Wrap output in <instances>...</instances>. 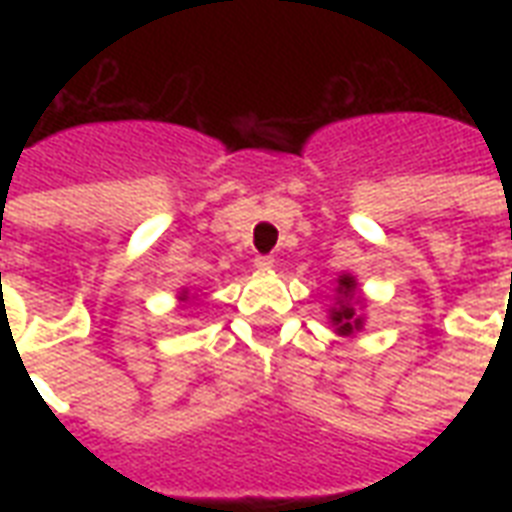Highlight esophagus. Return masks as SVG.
<instances>
[{
  "label": "esophagus",
  "instance_id": "34e87169",
  "mask_svg": "<svg viewBox=\"0 0 512 512\" xmlns=\"http://www.w3.org/2000/svg\"><path fill=\"white\" fill-rule=\"evenodd\" d=\"M255 265H257V268H260V271H271V268H273V257H265V255L255 257Z\"/></svg>",
  "mask_w": 512,
  "mask_h": 512
}]
</instances>
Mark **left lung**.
Segmentation results:
<instances>
[{
    "label": "left lung",
    "instance_id": "left-lung-1",
    "mask_svg": "<svg viewBox=\"0 0 512 512\" xmlns=\"http://www.w3.org/2000/svg\"><path fill=\"white\" fill-rule=\"evenodd\" d=\"M335 292V305L329 308V324L335 327V332L340 337L356 335V332L364 329V313H361V308H364V297L356 295V276H350V273L337 276Z\"/></svg>",
    "mask_w": 512,
    "mask_h": 512
}]
</instances>
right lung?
Here are the masks:
<instances>
[{
    "mask_svg": "<svg viewBox=\"0 0 512 512\" xmlns=\"http://www.w3.org/2000/svg\"><path fill=\"white\" fill-rule=\"evenodd\" d=\"M188 297H191V292H188V289H180V292H177V300H180V303H185Z\"/></svg>",
    "mask_w": 512,
    "mask_h": 512,
    "instance_id": "right-lung-1",
    "label": "right lung"
}]
</instances>
